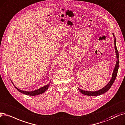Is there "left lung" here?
<instances>
[{"instance_id": "left-lung-1", "label": "left lung", "mask_w": 125, "mask_h": 125, "mask_svg": "<svg viewBox=\"0 0 125 125\" xmlns=\"http://www.w3.org/2000/svg\"><path fill=\"white\" fill-rule=\"evenodd\" d=\"M115 52H116V58H117V61H116V63L115 65V69L113 70V72L112 73V78L111 80L110 81V82L107 84V85H106L104 88H103L102 89L97 90L96 91H85L81 89L80 88H78L79 90L80 91V93H82L83 94L86 95H89V96H97V95H100L101 94H103L105 93L106 92H107L108 90H109L112 84H113L114 82L116 79V77L117 76V72H118V66H119V57H118V52L117 49V47L116 46V39L115 38Z\"/></svg>"}]
</instances>
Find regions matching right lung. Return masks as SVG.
Masks as SVG:
<instances>
[{
    "label": "right lung",
    "instance_id": "right-lung-1",
    "mask_svg": "<svg viewBox=\"0 0 125 125\" xmlns=\"http://www.w3.org/2000/svg\"><path fill=\"white\" fill-rule=\"evenodd\" d=\"M11 81V80H10ZM12 83H13L12 81ZM13 84L14 85V84L13 83ZM50 83L49 84H48L47 85L43 87H41L38 89L37 90H36L35 91H23V90H21L20 89H19L18 88H17V87H16L15 86V87L16 89H17V90L19 91L20 93H22L24 94H26V95H39V94H43V93H44V92L45 91H46L48 88V87H49L50 86ZM14 86H15L14 85Z\"/></svg>",
    "mask_w": 125,
    "mask_h": 125
}]
</instances>
